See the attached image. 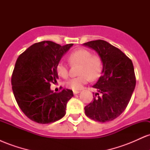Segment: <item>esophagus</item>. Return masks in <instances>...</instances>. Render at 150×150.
Masks as SVG:
<instances>
[{
    "label": "esophagus",
    "mask_w": 150,
    "mask_h": 150,
    "mask_svg": "<svg viewBox=\"0 0 150 150\" xmlns=\"http://www.w3.org/2000/svg\"><path fill=\"white\" fill-rule=\"evenodd\" d=\"M80 92V91H77V90H73V94H77Z\"/></svg>",
    "instance_id": "1"
}]
</instances>
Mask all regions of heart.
<instances>
[{
    "label": "heart",
    "instance_id": "1",
    "mask_svg": "<svg viewBox=\"0 0 150 150\" xmlns=\"http://www.w3.org/2000/svg\"><path fill=\"white\" fill-rule=\"evenodd\" d=\"M68 60L71 64H80L81 66L79 70L80 76L70 79L65 82V86L68 88L79 90L88 82L89 78L95 80L100 76L102 71L101 58L97 55H92L89 50H75L70 53ZM56 71L58 75L63 78H66L69 74L68 65L63 61L58 62L56 65Z\"/></svg>",
    "mask_w": 150,
    "mask_h": 150
}]
</instances>
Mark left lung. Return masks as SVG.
<instances>
[{
  "instance_id": "1",
  "label": "left lung",
  "mask_w": 150,
  "mask_h": 150,
  "mask_svg": "<svg viewBox=\"0 0 150 150\" xmlns=\"http://www.w3.org/2000/svg\"><path fill=\"white\" fill-rule=\"evenodd\" d=\"M83 45L94 50L103 65L102 75L93 86L98 97L85 106V115L96 121H111L124 111L135 89L133 64L120 49L106 41H91Z\"/></svg>"
}]
</instances>
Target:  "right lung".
<instances>
[{
	"label": "right lung",
	"mask_w": 150,
	"mask_h": 150,
	"mask_svg": "<svg viewBox=\"0 0 150 150\" xmlns=\"http://www.w3.org/2000/svg\"><path fill=\"white\" fill-rule=\"evenodd\" d=\"M73 44L61 46L50 41L36 43L19 56L12 75V88L20 109L30 120L42 124L53 123L65 114L73 91L53 92L57 82L56 65Z\"/></svg>",
	"instance_id": "obj_1"
}]
</instances>
